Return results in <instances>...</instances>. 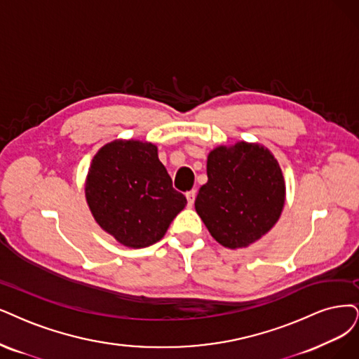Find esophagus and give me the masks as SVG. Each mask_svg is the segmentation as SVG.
<instances>
[{
  "label": "esophagus",
  "instance_id": "esophagus-1",
  "mask_svg": "<svg viewBox=\"0 0 359 359\" xmlns=\"http://www.w3.org/2000/svg\"><path fill=\"white\" fill-rule=\"evenodd\" d=\"M195 196H196V191H189V192H187V200H188V205H189V207L194 205Z\"/></svg>",
  "mask_w": 359,
  "mask_h": 359
}]
</instances>
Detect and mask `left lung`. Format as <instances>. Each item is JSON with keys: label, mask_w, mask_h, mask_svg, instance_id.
Returning a JSON list of instances; mask_svg holds the SVG:
<instances>
[{"label": "left lung", "mask_w": 359, "mask_h": 359, "mask_svg": "<svg viewBox=\"0 0 359 359\" xmlns=\"http://www.w3.org/2000/svg\"><path fill=\"white\" fill-rule=\"evenodd\" d=\"M207 177L195 210L220 245L247 248L275 226L285 204V180L266 146H217L207 156Z\"/></svg>", "instance_id": "1"}]
</instances>
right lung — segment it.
I'll use <instances>...</instances> for the list:
<instances>
[{"mask_svg": "<svg viewBox=\"0 0 359 359\" xmlns=\"http://www.w3.org/2000/svg\"><path fill=\"white\" fill-rule=\"evenodd\" d=\"M86 201L99 226L128 248L158 243L187 205L172 189L156 144L116 139L97 151L86 177Z\"/></svg>", "mask_w": 359, "mask_h": 359, "instance_id": "add662e5", "label": "right lung"}]
</instances>
